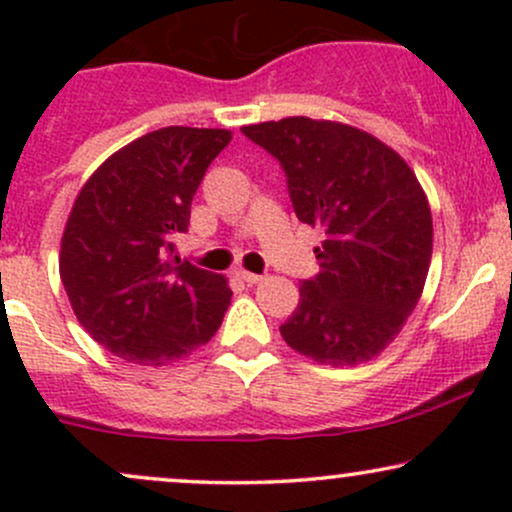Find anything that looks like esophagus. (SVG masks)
<instances>
[{
	"instance_id": "34e87169",
	"label": "esophagus",
	"mask_w": 512,
	"mask_h": 512,
	"mask_svg": "<svg viewBox=\"0 0 512 512\" xmlns=\"http://www.w3.org/2000/svg\"><path fill=\"white\" fill-rule=\"evenodd\" d=\"M240 279L245 281V284H260V281H264L262 274H252V272H245V269H240L238 272Z\"/></svg>"
}]
</instances>
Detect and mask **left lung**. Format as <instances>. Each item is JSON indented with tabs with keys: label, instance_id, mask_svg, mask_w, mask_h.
Instances as JSON below:
<instances>
[{
	"label": "left lung",
	"instance_id": "left-lung-1",
	"mask_svg": "<svg viewBox=\"0 0 512 512\" xmlns=\"http://www.w3.org/2000/svg\"><path fill=\"white\" fill-rule=\"evenodd\" d=\"M243 134L284 168L298 221L325 233L320 272L301 281L281 337L325 366L370 361L416 308L431 264V209L414 170L342 122L286 117Z\"/></svg>",
	"mask_w": 512,
	"mask_h": 512
}]
</instances>
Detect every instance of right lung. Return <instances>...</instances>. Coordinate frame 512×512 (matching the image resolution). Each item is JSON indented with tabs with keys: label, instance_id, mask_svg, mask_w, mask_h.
Instances as JSON below:
<instances>
[{
	"label": "right lung",
	"instance_id": "add662e5",
	"mask_svg": "<svg viewBox=\"0 0 512 512\" xmlns=\"http://www.w3.org/2000/svg\"><path fill=\"white\" fill-rule=\"evenodd\" d=\"M228 129L163 127L134 139L88 178L62 236L60 276L76 320L110 354L166 366L207 344L233 291L180 260L175 238Z\"/></svg>",
	"mask_w": 512,
	"mask_h": 512
}]
</instances>
